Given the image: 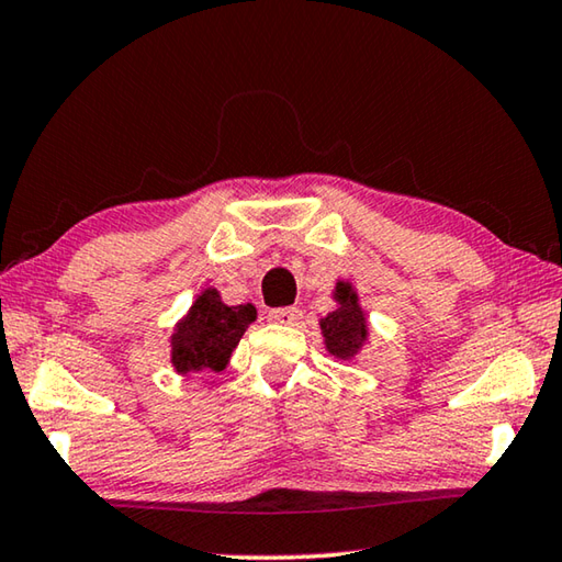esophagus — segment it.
<instances>
[{"instance_id": "obj_1", "label": "esophagus", "mask_w": 562, "mask_h": 562, "mask_svg": "<svg viewBox=\"0 0 562 562\" xmlns=\"http://www.w3.org/2000/svg\"><path fill=\"white\" fill-rule=\"evenodd\" d=\"M268 317H270V322H278V325L294 327V325H300L302 312L297 307H278V310H270Z\"/></svg>"}]
</instances>
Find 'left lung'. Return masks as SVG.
Masks as SVG:
<instances>
[{
	"mask_svg": "<svg viewBox=\"0 0 562 562\" xmlns=\"http://www.w3.org/2000/svg\"><path fill=\"white\" fill-rule=\"evenodd\" d=\"M335 300L339 302V310L329 312V315L319 322L322 335H325L329 355H335L339 359H351L367 339L364 312H361L357 304V292L345 282L337 284Z\"/></svg>",
	"mask_w": 562,
	"mask_h": 562,
	"instance_id": "1",
	"label": "left lung"
}]
</instances>
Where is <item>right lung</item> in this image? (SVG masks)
Instances as JSON below:
<instances>
[{
	"mask_svg": "<svg viewBox=\"0 0 562 562\" xmlns=\"http://www.w3.org/2000/svg\"><path fill=\"white\" fill-rule=\"evenodd\" d=\"M252 319V304L227 307L217 290H205L173 331V367L180 374L223 372Z\"/></svg>",
	"mask_w": 562,
	"mask_h": 562,
	"instance_id": "obj_1",
	"label": "right lung"
}]
</instances>
